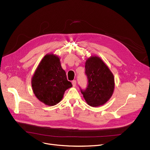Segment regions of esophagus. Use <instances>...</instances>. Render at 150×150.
I'll return each instance as SVG.
<instances>
[{
    "label": "esophagus",
    "mask_w": 150,
    "mask_h": 150,
    "mask_svg": "<svg viewBox=\"0 0 150 150\" xmlns=\"http://www.w3.org/2000/svg\"><path fill=\"white\" fill-rule=\"evenodd\" d=\"M76 80H73V81L72 82V85H73V86H76Z\"/></svg>",
    "instance_id": "34e87169"
}]
</instances>
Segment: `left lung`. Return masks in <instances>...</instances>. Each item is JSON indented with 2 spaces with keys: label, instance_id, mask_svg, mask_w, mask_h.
Returning <instances> with one entry per match:
<instances>
[{
  "label": "left lung",
  "instance_id": "left-lung-1",
  "mask_svg": "<svg viewBox=\"0 0 150 150\" xmlns=\"http://www.w3.org/2000/svg\"><path fill=\"white\" fill-rule=\"evenodd\" d=\"M88 85L85 89L80 88L88 104L93 107L104 105L113 94L114 77L109 68L100 57L92 56L85 63Z\"/></svg>",
  "mask_w": 150,
  "mask_h": 150
}]
</instances>
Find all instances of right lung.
I'll list each match as a JSON object with an SVG mask.
<instances>
[{
    "label": "right lung",
    "mask_w": 150,
    "mask_h": 150,
    "mask_svg": "<svg viewBox=\"0 0 150 150\" xmlns=\"http://www.w3.org/2000/svg\"><path fill=\"white\" fill-rule=\"evenodd\" d=\"M33 93L47 106H54L62 99L65 91L72 86L68 81L59 58L53 54L45 55L32 79Z\"/></svg>",
    "instance_id": "right-lung-1"
}]
</instances>
